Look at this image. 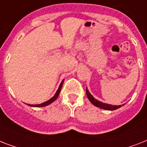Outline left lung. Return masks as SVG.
<instances>
[{"label":"left lung","mask_w":147,"mask_h":147,"mask_svg":"<svg viewBox=\"0 0 147 147\" xmlns=\"http://www.w3.org/2000/svg\"><path fill=\"white\" fill-rule=\"evenodd\" d=\"M86 96H87L89 100H90L95 106L98 107V108H100V109H105V110H115V109H118V108H120V107L122 106V105H109V104H105V103H103L102 102H99V101H98L95 98H93V96L90 94V92H89V90H87V88L86 89Z\"/></svg>","instance_id":"left-lung-1"}]
</instances>
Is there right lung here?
I'll return each mask as SVG.
<instances>
[{
    "instance_id": "right-lung-1",
    "label": "right lung",
    "mask_w": 147,
    "mask_h": 147,
    "mask_svg": "<svg viewBox=\"0 0 147 147\" xmlns=\"http://www.w3.org/2000/svg\"><path fill=\"white\" fill-rule=\"evenodd\" d=\"M63 81H64V80H62V82L61 83V84H60L59 87H58V89H57L56 93L55 94V96H54L51 98H50L49 100H48L47 102H45L42 103V104H39V105H30V106H34V107H44V106H46V105H49V104H51V102H53L54 101L56 100V98H57V97H58V96H59L60 91H61V89L62 84H63Z\"/></svg>"
}]
</instances>
